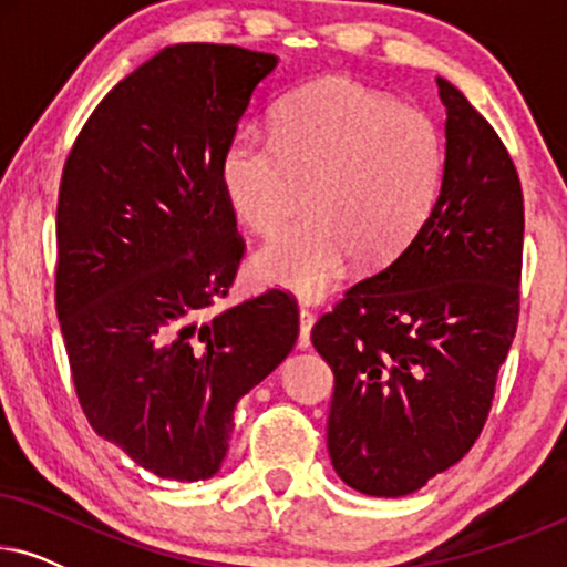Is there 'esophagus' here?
Here are the masks:
<instances>
[{
  "mask_svg": "<svg viewBox=\"0 0 567 567\" xmlns=\"http://www.w3.org/2000/svg\"><path fill=\"white\" fill-rule=\"evenodd\" d=\"M312 324H315V315L309 312V309H299V340H297V346L301 348V351H307V348L312 346V340H309V336H312Z\"/></svg>",
  "mask_w": 567,
  "mask_h": 567,
  "instance_id": "esophagus-1",
  "label": "esophagus"
}]
</instances>
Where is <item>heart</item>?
I'll return each instance as SVG.
<instances>
[{
    "mask_svg": "<svg viewBox=\"0 0 567 567\" xmlns=\"http://www.w3.org/2000/svg\"><path fill=\"white\" fill-rule=\"evenodd\" d=\"M444 136L429 113L324 76L289 95L276 134L243 131L224 146L219 181L235 216L274 231L309 188V216L255 252L258 281L317 299L359 260L382 268L429 219L444 183Z\"/></svg>",
    "mask_w": 567,
    "mask_h": 567,
    "instance_id": "1",
    "label": "heart"
}]
</instances>
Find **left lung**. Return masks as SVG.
Returning <instances> with one entry per match:
<instances>
[{
    "label": "left lung",
    "mask_w": 567,
    "mask_h": 567,
    "mask_svg": "<svg viewBox=\"0 0 567 567\" xmlns=\"http://www.w3.org/2000/svg\"><path fill=\"white\" fill-rule=\"evenodd\" d=\"M436 84L446 107L436 206L390 266L312 328L336 374L332 467L377 498L421 491L470 452L518 322L522 183L491 123L452 82Z\"/></svg>",
    "instance_id": "1"
}]
</instances>
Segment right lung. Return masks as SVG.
I'll return each instance as SVG.
<instances>
[{"mask_svg": "<svg viewBox=\"0 0 567 567\" xmlns=\"http://www.w3.org/2000/svg\"><path fill=\"white\" fill-rule=\"evenodd\" d=\"M276 66L239 45H167L107 92L61 175L56 315L76 398L162 480L219 472L239 398L299 336L276 289L204 320L245 250L219 162Z\"/></svg>", "mask_w": 567, "mask_h": 567, "instance_id": "right-lung-1", "label": "right lung"}]
</instances>
